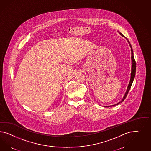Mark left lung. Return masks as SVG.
Listing matches in <instances>:
<instances>
[{
    "label": "left lung",
    "instance_id": "1",
    "mask_svg": "<svg viewBox=\"0 0 151 151\" xmlns=\"http://www.w3.org/2000/svg\"><path fill=\"white\" fill-rule=\"evenodd\" d=\"M120 33V34L122 36V37H125V38H126V37H125L123 35H122V33ZM127 42H129V43L130 44V46L131 50V60H132V67H131V78H130V82H129V86L127 87V92H126V93L125 94V95H124V97L122 98V101H121V102H119L118 103H117V104H115V105H113V106H116V105H118L119 104V103H122V102H123L124 101V99L126 98L127 97V94L129 93V90H130L131 87V85H132V82H133V81H134V76H135V74H136V61H135V60H134V53H133V50H132V47H131V45H130V42L129 41V40H127ZM106 107H109V106H106Z\"/></svg>",
    "mask_w": 151,
    "mask_h": 151
}]
</instances>
